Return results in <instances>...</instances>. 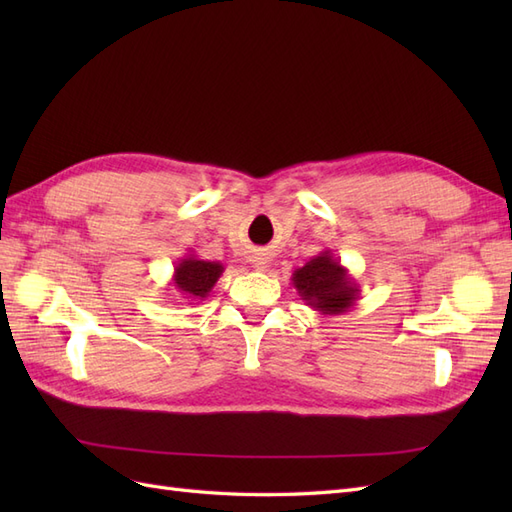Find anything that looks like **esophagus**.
Listing matches in <instances>:
<instances>
[{
    "mask_svg": "<svg viewBox=\"0 0 512 512\" xmlns=\"http://www.w3.org/2000/svg\"><path fill=\"white\" fill-rule=\"evenodd\" d=\"M252 265H254L256 271H267L269 260H267L265 256H254V258H252Z\"/></svg>",
    "mask_w": 512,
    "mask_h": 512,
    "instance_id": "obj_1",
    "label": "esophagus"
}]
</instances>
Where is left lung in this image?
<instances>
[{"mask_svg":"<svg viewBox=\"0 0 512 512\" xmlns=\"http://www.w3.org/2000/svg\"><path fill=\"white\" fill-rule=\"evenodd\" d=\"M292 286L299 297L322 316L346 314L359 299V284L354 282L350 271L339 262L331 250L314 256L303 267L292 273Z\"/></svg>","mask_w":512,"mask_h":512,"instance_id":"left-lung-1","label":"left lung"}]
</instances>
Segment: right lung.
I'll return each instance as SVG.
<instances>
[{"label":"right lung","instance_id":"add662e5","mask_svg":"<svg viewBox=\"0 0 512 512\" xmlns=\"http://www.w3.org/2000/svg\"><path fill=\"white\" fill-rule=\"evenodd\" d=\"M222 273H224L222 262L218 260L211 262V260L198 258L194 254H188L175 265L173 286L181 294V299H188L192 301L188 305H194V301L200 303L209 297Z\"/></svg>","mask_w":512,"mask_h":512}]
</instances>
